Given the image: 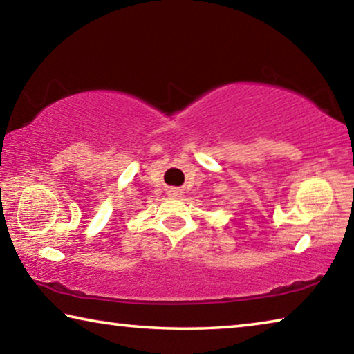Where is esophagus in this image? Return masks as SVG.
Wrapping results in <instances>:
<instances>
[{"label":"esophagus","mask_w":354,"mask_h":354,"mask_svg":"<svg viewBox=\"0 0 354 354\" xmlns=\"http://www.w3.org/2000/svg\"><path fill=\"white\" fill-rule=\"evenodd\" d=\"M169 194H170L171 196H176V195H179V190H178V189H170Z\"/></svg>","instance_id":"34e87169"}]
</instances>
